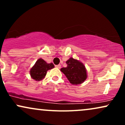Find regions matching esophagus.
Segmentation results:
<instances>
[{
	"mask_svg": "<svg viewBox=\"0 0 125 125\" xmlns=\"http://www.w3.org/2000/svg\"><path fill=\"white\" fill-rule=\"evenodd\" d=\"M56 67H57V68H58V69H61V64H58V65H56L55 66Z\"/></svg>",
	"mask_w": 125,
	"mask_h": 125,
	"instance_id": "obj_1",
	"label": "esophagus"
}]
</instances>
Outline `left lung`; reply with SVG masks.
Returning a JSON list of instances; mask_svg holds the SVG:
<instances>
[{
	"instance_id": "1",
	"label": "left lung",
	"mask_w": 125,
	"mask_h": 125,
	"mask_svg": "<svg viewBox=\"0 0 125 125\" xmlns=\"http://www.w3.org/2000/svg\"><path fill=\"white\" fill-rule=\"evenodd\" d=\"M66 67L61 69L67 79L72 84L82 83L87 79V72L84 65L81 62L71 58L66 62Z\"/></svg>"
}]
</instances>
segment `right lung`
<instances>
[{"label":"right lung","instance_id":"add662e5","mask_svg":"<svg viewBox=\"0 0 125 125\" xmlns=\"http://www.w3.org/2000/svg\"><path fill=\"white\" fill-rule=\"evenodd\" d=\"M53 67L54 66L52 63H47L42 59H39L30 71L31 77L36 81H41L46 76L48 71Z\"/></svg>","mask_w":125,"mask_h":125}]
</instances>
